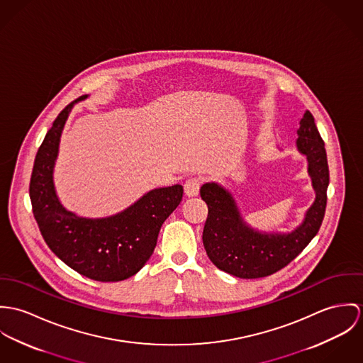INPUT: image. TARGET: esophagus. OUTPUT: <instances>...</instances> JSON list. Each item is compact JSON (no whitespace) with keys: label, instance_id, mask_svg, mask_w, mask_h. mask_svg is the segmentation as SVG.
<instances>
[{"label":"esophagus","instance_id":"1","mask_svg":"<svg viewBox=\"0 0 363 363\" xmlns=\"http://www.w3.org/2000/svg\"><path fill=\"white\" fill-rule=\"evenodd\" d=\"M201 178H189L186 179L185 185H184V189H185V194L188 196H196L199 194V189H201Z\"/></svg>","mask_w":363,"mask_h":363}]
</instances>
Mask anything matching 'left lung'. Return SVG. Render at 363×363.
<instances>
[{"label": "left lung", "mask_w": 363, "mask_h": 363, "mask_svg": "<svg viewBox=\"0 0 363 363\" xmlns=\"http://www.w3.org/2000/svg\"><path fill=\"white\" fill-rule=\"evenodd\" d=\"M299 123L296 146L308 157L316 201L291 234L253 231L243 223L233 196L224 188L213 182L201 186V198L208 208L201 238L217 269L240 279L272 276L291 263L319 233L327 204V155L312 113L306 111Z\"/></svg>", "instance_id": "obj_1"}]
</instances>
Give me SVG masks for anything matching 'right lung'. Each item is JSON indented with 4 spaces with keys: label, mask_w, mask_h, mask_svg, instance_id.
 Here are the masks:
<instances>
[{
    "label": "right lung",
    "mask_w": 363,
    "mask_h": 363,
    "mask_svg": "<svg viewBox=\"0 0 363 363\" xmlns=\"http://www.w3.org/2000/svg\"><path fill=\"white\" fill-rule=\"evenodd\" d=\"M83 99L58 114L38 150L29 185L32 208L44 241L67 266L96 281H122L152 256L162 223L182 201L184 188L153 189L107 218H83L65 210L55 195L52 168L68 114Z\"/></svg>",
    "instance_id": "add662e5"
}]
</instances>
